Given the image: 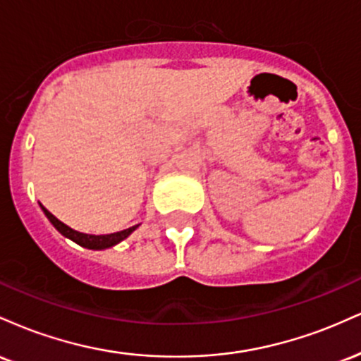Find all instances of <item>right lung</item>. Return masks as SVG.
<instances>
[{
	"label": "right lung",
	"instance_id": "obj_1",
	"mask_svg": "<svg viewBox=\"0 0 361 361\" xmlns=\"http://www.w3.org/2000/svg\"><path fill=\"white\" fill-rule=\"evenodd\" d=\"M40 207H42V205H40ZM42 210H44V214L47 215L49 221L52 222V226L56 227V229L59 231L62 235H66V238L73 239V241L80 244V246L90 247V250H105V247L114 246V244L123 241V239H126L127 235L132 233V231H135L139 227V226H134V227H128V229H126V231H120V233L105 234V235L82 234V233H78V231L71 229V227H68L64 222H61L59 219H57L56 215H52L51 212H49V210L45 209V207H42Z\"/></svg>",
	"mask_w": 361,
	"mask_h": 361
}]
</instances>
